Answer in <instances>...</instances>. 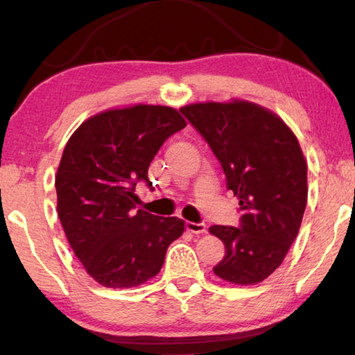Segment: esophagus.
Masks as SVG:
<instances>
[{"instance_id": "obj_1", "label": "esophagus", "mask_w": 355, "mask_h": 355, "mask_svg": "<svg viewBox=\"0 0 355 355\" xmlns=\"http://www.w3.org/2000/svg\"><path fill=\"white\" fill-rule=\"evenodd\" d=\"M186 230L189 233H194V235H202V233L207 232L205 224H196V222H186Z\"/></svg>"}]
</instances>
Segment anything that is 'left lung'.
I'll return each instance as SVG.
<instances>
[{
    "label": "left lung",
    "instance_id": "left-lung-1",
    "mask_svg": "<svg viewBox=\"0 0 355 355\" xmlns=\"http://www.w3.org/2000/svg\"><path fill=\"white\" fill-rule=\"evenodd\" d=\"M180 111L220 161L243 211L239 228L209 227L227 250L214 274L233 285L260 284L285 260L307 205V161L297 137L277 114L248 100Z\"/></svg>",
    "mask_w": 355,
    "mask_h": 355
}]
</instances>
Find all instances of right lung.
I'll return each mask as SVG.
<instances>
[{
    "mask_svg": "<svg viewBox=\"0 0 355 355\" xmlns=\"http://www.w3.org/2000/svg\"><path fill=\"white\" fill-rule=\"evenodd\" d=\"M186 127L175 107L131 105L89 117L65 144L56 172L58 216L86 272L106 288H133L163 268L184 220L133 208L135 186L167 137Z\"/></svg>",
    "mask_w": 355,
    "mask_h": 355,
    "instance_id": "1",
    "label": "right lung"
}]
</instances>
